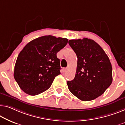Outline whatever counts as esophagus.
Listing matches in <instances>:
<instances>
[{"label": "esophagus", "instance_id": "esophagus-1", "mask_svg": "<svg viewBox=\"0 0 125 125\" xmlns=\"http://www.w3.org/2000/svg\"><path fill=\"white\" fill-rule=\"evenodd\" d=\"M67 71V68H64L63 69V72H66Z\"/></svg>", "mask_w": 125, "mask_h": 125}]
</instances>
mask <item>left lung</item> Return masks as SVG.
<instances>
[{
	"label": "left lung",
	"instance_id": "1",
	"mask_svg": "<svg viewBox=\"0 0 125 125\" xmlns=\"http://www.w3.org/2000/svg\"><path fill=\"white\" fill-rule=\"evenodd\" d=\"M68 44L77 57L75 77L67 84L72 94L90 101L103 94L112 83V68L101 46L92 39H73Z\"/></svg>",
	"mask_w": 125,
	"mask_h": 125
}]
</instances>
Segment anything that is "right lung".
Instances as JSON below:
<instances>
[{"label":"right lung","instance_id":"obj_1","mask_svg":"<svg viewBox=\"0 0 125 125\" xmlns=\"http://www.w3.org/2000/svg\"><path fill=\"white\" fill-rule=\"evenodd\" d=\"M67 42L66 38L48 35L31 41L23 48L16 60L14 77L24 92L36 95L51 87L61 74L57 53Z\"/></svg>","mask_w":125,"mask_h":125}]
</instances>
